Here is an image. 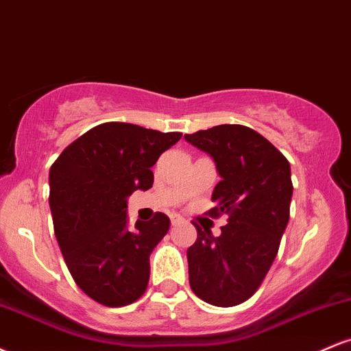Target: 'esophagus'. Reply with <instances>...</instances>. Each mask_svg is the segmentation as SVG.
<instances>
[{
    "mask_svg": "<svg viewBox=\"0 0 351 351\" xmlns=\"http://www.w3.org/2000/svg\"><path fill=\"white\" fill-rule=\"evenodd\" d=\"M183 217H181V216H178V215H173L171 216V224H173V226H178V224H181V223H183Z\"/></svg>",
    "mask_w": 351,
    "mask_h": 351,
    "instance_id": "obj_1",
    "label": "esophagus"
}]
</instances>
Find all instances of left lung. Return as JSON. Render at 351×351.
Returning a JSON list of instances; mask_svg holds the SVG:
<instances>
[{"label": "left lung", "mask_w": 351, "mask_h": 351, "mask_svg": "<svg viewBox=\"0 0 351 351\" xmlns=\"http://www.w3.org/2000/svg\"><path fill=\"white\" fill-rule=\"evenodd\" d=\"M184 140L208 153L221 176L208 215L229 216L216 237L193 223L198 239L186 252L189 285L216 307L239 305L259 289L279 251L293 191L291 165L244 125H217Z\"/></svg>", "instance_id": "left-lung-1"}]
</instances>
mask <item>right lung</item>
<instances>
[{
  "mask_svg": "<svg viewBox=\"0 0 351 351\" xmlns=\"http://www.w3.org/2000/svg\"><path fill=\"white\" fill-rule=\"evenodd\" d=\"M181 138L125 122L94 127L72 142L49 171V206L58 243L75 284L107 307L143 295L150 254L170 229V217L128 228L127 199L152 188V167Z\"/></svg>",
  "mask_w": 351,
  "mask_h": 351,
  "instance_id": "right-lung-1",
  "label": "right lung"
}]
</instances>
